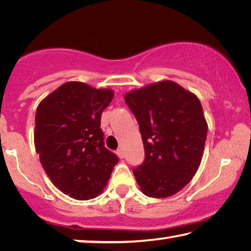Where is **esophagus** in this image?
Masks as SVG:
<instances>
[{
  "mask_svg": "<svg viewBox=\"0 0 251 251\" xmlns=\"http://www.w3.org/2000/svg\"><path fill=\"white\" fill-rule=\"evenodd\" d=\"M116 154H117L118 157H120L121 159H123V158H124V157H125V152H124V151L122 150V148H120V150H117Z\"/></svg>",
  "mask_w": 251,
  "mask_h": 251,
  "instance_id": "esophagus-1",
  "label": "esophagus"
}]
</instances>
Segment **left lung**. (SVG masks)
<instances>
[{"label":"left lung","instance_id":"1","mask_svg":"<svg viewBox=\"0 0 251 251\" xmlns=\"http://www.w3.org/2000/svg\"><path fill=\"white\" fill-rule=\"evenodd\" d=\"M138 122L145 159L133 169L144 195L166 198L193 179L201 165L207 122L201 101L173 80H161L125 95Z\"/></svg>","mask_w":251,"mask_h":251}]
</instances>
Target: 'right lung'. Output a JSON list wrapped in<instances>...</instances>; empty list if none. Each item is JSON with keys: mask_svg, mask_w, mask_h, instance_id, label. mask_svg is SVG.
Here are the masks:
<instances>
[{"mask_svg": "<svg viewBox=\"0 0 251 251\" xmlns=\"http://www.w3.org/2000/svg\"><path fill=\"white\" fill-rule=\"evenodd\" d=\"M113 96L108 88L67 82L37 106L34 143L42 167L61 192L77 201L99 196L118 163L100 128Z\"/></svg>", "mask_w": 251, "mask_h": 251, "instance_id": "add662e5", "label": "right lung"}]
</instances>
